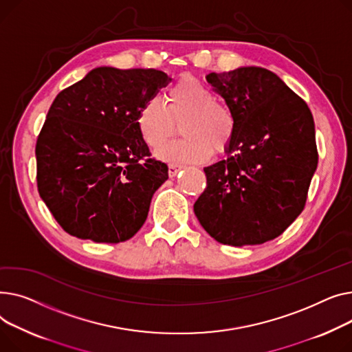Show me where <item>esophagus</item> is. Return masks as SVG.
Wrapping results in <instances>:
<instances>
[{
	"instance_id": "1",
	"label": "esophagus",
	"mask_w": 352,
	"mask_h": 352,
	"mask_svg": "<svg viewBox=\"0 0 352 352\" xmlns=\"http://www.w3.org/2000/svg\"><path fill=\"white\" fill-rule=\"evenodd\" d=\"M179 170H180V166H177V164H169V176L170 177H175Z\"/></svg>"
}]
</instances>
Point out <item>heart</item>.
Segmentation results:
<instances>
[{
    "mask_svg": "<svg viewBox=\"0 0 352 352\" xmlns=\"http://www.w3.org/2000/svg\"><path fill=\"white\" fill-rule=\"evenodd\" d=\"M138 129L152 149L166 143L180 125L184 138L170 142L157 156L172 163H197L209 159L213 148L223 152L236 133V115L227 103L216 99L210 88L184 76L168 91L166 107L149 100L138 113Z\"/></svg>",
    "mask_w": 352,
    "mask_h": 352,
    "instance_id": "obj_1",
    "label": "heart"
}]
</instances>
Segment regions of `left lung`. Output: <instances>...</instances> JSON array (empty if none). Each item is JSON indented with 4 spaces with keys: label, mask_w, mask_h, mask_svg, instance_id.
I'll use <instances>...</instances> for the list:
<instances>
[{
    "label": "left lung",
    "mask_w": 352,
    "mask_h": 352,
    "mask_svg": "<svg viewBox=\"0 0 352 352\" xmlns=\"http://www.w3.org/2000/svg\"><path fill=\"white\" fill-rule=\"evenodd\" d=\"M236 115L227 159L204 168L197 220L214 240L254 245L278 237L302 212L318 163L307 103L272 71L241 67L208 76Z\"/></svg>",
    "instance_id": "left-lung-1"
}]
</instances>
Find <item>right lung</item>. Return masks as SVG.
Instances as JSON below:
<instances>
[{"label": "right lung", "instance_id": "add662e5", "mask_svg": "<svg viewBox=\"0 0 352 352\" xmlns=\"http://www.w3.org/2000/svg\"><path fill=\"white\" fill-rule=\"evenodd\" d=\"M169 80L157 69L99 67L56 95L36 140V184L71 236L119 243L143 226L169 169L151 159L136 119Z\"/></svg>", "mask_w": 352, "mask_h": 352}]
</instances>
